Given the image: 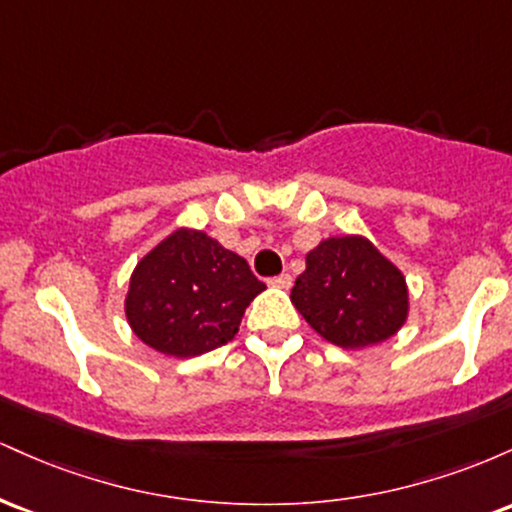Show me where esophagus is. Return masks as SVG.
Wrapping results in <instances>:
<instances>
[{"label": "esophagus", "mask_w": 512, "mask_h": 512, "mask_svg": "<svg viewBox=\"0 0 512 512\" xmlns=\"http://www.w3.org/2000/svg\"><path fill=\"white\" fill-rule=\"evenodd\" d=\"M267 284L274 286V289H289V286L293 284V279H291V274H279V276H272Z\"/></svg>", "instance_id": "1"}]
</instances>
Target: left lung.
I'll return each instance as SVG.
<instances>
[{
    "label": "left lung",
    "mask_w": 512,
    "mask_h": 512,
    "mask_svg": "<svg viewBox=\"0 0 512 512\" xmlns=\"http://www.w3.org/2000/svg\"><path fill=\"white\" fill-rule=\"evenodd\" d=\"M291 303L320 337L342 349L385 342L409 315L404 274L363 236L327 238L310 250Z\"/></svg>",
    "instance_id": "obj_1"
}]
</instances>
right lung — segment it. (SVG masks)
<instances>
[{
	"label": "right lung",
	"instance_id": "obj_1",
	"mask_svg": "<svg viewBox=\"0 0 512 512\" xmlns=\"http://www.w3.org/2000/svg\"><path fill=\"white\" fill-rule=\"evenodd\" d=\"M262 291L243 257L204 231L178 228L134 267L125 315L146 346L190 358L231 342Z\"/></svg>",
	"mask_w": 512,
	"mask_h": 512
}]
</instances>
